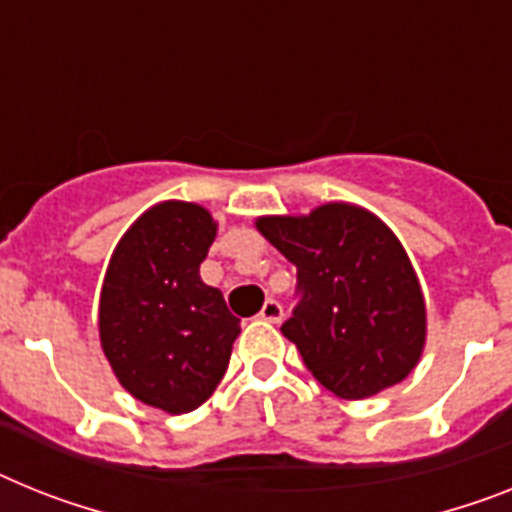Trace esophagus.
Returning <instances> with one entry per match:
<instances>
[{"instance_id":"esophagus-1","label":"esophagus","mask_w":512,"mask_h":512,"mask_svg":"<svg viewBox=\"0 0 512 512\" xmlns=\"http://www.w3.org/2000/svg\"><path fill=\"white\" fill-rule=\"evenodd\" d=\"M260 317H263L265 322H281L283 320V307L276 302V299H268V302L263 304V309H260Z\"/></svg>"}]
</instances>
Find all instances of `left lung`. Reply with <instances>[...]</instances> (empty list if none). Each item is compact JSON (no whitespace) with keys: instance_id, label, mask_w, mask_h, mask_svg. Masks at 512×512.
<instances>
[{"instance_id":"left-lung-1","label":"left lung","mask_w":512,"mask_h":512,"mask_svg":"<svg viewBox=\"0 0 512 512\" xmlns=\"http://www.w3.org/2000/svg\"><path fill=\"white\" fill-rule=\"evenodd\" d=\"M255 226L296 265L302 299L281 333L320 385L362 401L411 375L427 341V304L406 249L375 213L325 203Z\"/></svg>"}]
</instances>
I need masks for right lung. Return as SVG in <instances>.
Returning a JSON list of instances; mask_svg holds the SVG:
<instances>
[{"label":"right lung","mask_w":512,"mask_h":512,"mask_svg":"<svg viewBox=\"0 0 512 512\" xmlns=\"http://www.w3.org/2000/svg\"><path fill=\"white\" fill-rule=\"evenodd\" d=\"M216 231L203 205L163 200L124 231L103 276V354L132 398L166 414L208 401L242 333L221 291L200 278Z\"/></svg>","instance_id":"add662e5"}]
</instances>
